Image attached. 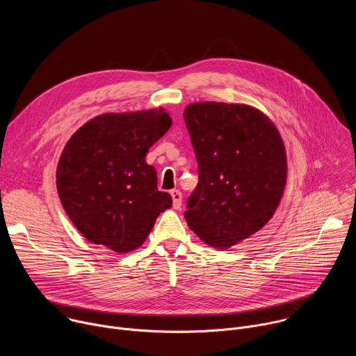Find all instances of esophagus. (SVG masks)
I'll list each match as a JSON object with an SVG mask.
<instances>
[{
  "mask_svg": "<svg viewBox=\"0 0 356 356\" xmlns=\"http://www.w3.org/2000/svg\"><path fill=\"white\" fill-rule=\"evenodd\" d=\"M170 194H172V198H173V207H175V209H180V206H181V198H183L181 191L177 190V188H175V190L170 191Z\"/></svg>",
  "mask_w": 356,
  "mask_h": 356,
  "instance_id": "esophagus-1",
  "label": "esophagus"
}]
</instances>
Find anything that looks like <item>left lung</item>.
Returning <instances> with one entry per match:
<instances>
[{"instance_id":"obj_1","label":"left lung","mask_w":356,"mask_h":356,"mask_svg":"<svg viewBox=\"0 0 356 356\" xmlns=\"http://www.w3.org/2000/svg\"><path fill=\"white\" fill-rule=\"evenodd\" d=\"M183 117L198 165L184 218L201 241L227 249L273 217L287 177L284 145L273 122L249 106L194 103Z\"/></svg>"}]
</instances>
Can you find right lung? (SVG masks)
Here are the masks:
<instances>
[{
	"mask_svg": "<svg viewBox=\"0 0 356 356\" xmlns=\"http://www.w3.org/2000/svg\"><path fill=\"white\" fill-rule=\"evenodd\" d=\"M170 127L163 108L103 114L66 143L58 193L70 221L90 242L118 253L134 250L172 207L170 194L158 190L156 169L145 161Z\"/></svg>",
	"mask_w": 356,
	"mask_h": 356,
	"instance_id": "right-lung-1",
	"label": "right lung"
}]
</instances>
